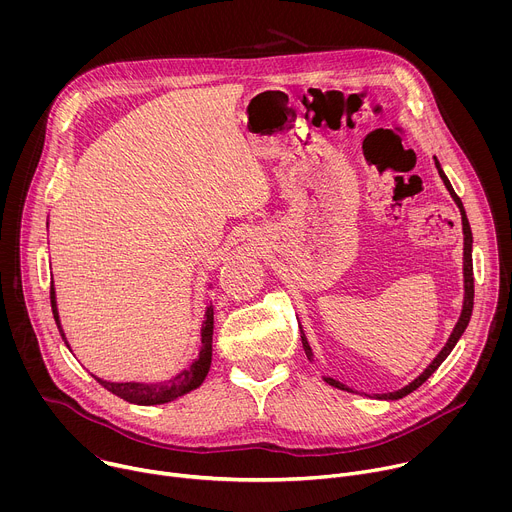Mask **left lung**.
I'll list each match as a JSON object with an SVG mask.
<instances>
[{
    "instance_id": "1",
    "label": "left lung",
    "mask_w": 512,
    "mask_h": 512,
    "mask_svg": "<svg viewBox=\"0 0 512 512\" xmlns=\"http://www.w3.org/2000/svg\"><path fill=\"white\" fill-rule=\"evenodd\" d=\"M435 166H437V172H440V176H442V180H444V184H446V188L450 190V194L454 196V200H456V204L460 206V212H462V227H464V289H466V296H464V308H462V316H460V320H458V324H456V328H454V332H452V336H450V340L446 342V346L442 348V352L437 354L435 358H433V362L429 364V367L413 381V383H409L407 387H403V389H399V391H395V393H385V395H375L377 399H389V401H393V399H401V397H405V395H409V393H413L415 389H419L435 371H437V367H440V364L448 358V354L454 350V346H456V342L460 340V336L464 334V330H466V326H468V322H470V316H472V308H474V267H472V231H470V223H468V216H466V210H464V206H462V200H460V196L454 192V188H452V184H450V180H448V176L444 174V170L440 168V162L435 160ZM300 332H302V344H304V350H306V356L308 358H312V348H310V344H308V340H306V336H304V330L300 328ZM328 385H332V387H336V389H342V391H352V389H348V387H344L342 383H338V381H334V379H324Z\"/></svg>"
}]
</instances>
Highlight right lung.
<instances>
[{
  "label": "right lung",
  "instance_id": "1",
  "mask_svg": "<svg viewBox=\"0 0 512 512\" xmlns=\"http://www.w3.org/2000/svg\"><path fill=\"white\" fill-rule=\"evenodd\" d=\"M50 306H52V314H54L56 326L60 330V336H62L64 344L68 346V342L64 338V332L60 328L58 310H56V298H54V285L52 283H50ZM212 324H214V314H212V308H208L206 310V318L202 322V348H200L198 360H194V364H190L188 369H184L180 375H176L168 383H158V385L107 383V381H103L99 377H95V379L99 381V385H103L113 395L129 401V403H135V405H160V403L174 401L176 397H180L184 393H190L192 389L200 387L204 377L208 375L210 360H212Z\"/></svg>",
  "mask_w": 512,
  "mask_h": 512
}]
</instances>
